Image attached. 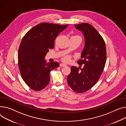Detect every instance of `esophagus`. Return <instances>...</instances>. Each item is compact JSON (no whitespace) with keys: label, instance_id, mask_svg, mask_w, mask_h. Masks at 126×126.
<instances>
[{"label":"esophagus","instance_id":"esophagus-1","mask_svg":"<svg viewBox=\"0 0 126 126\" xmlns=\"http://www.w3.org/2000/svg\"><path fill=\"white\" fill-rule=\"evenodd\" d=\"M66 66V65L64 64V63H61V64H60V67H64V66Z\"/></svg>","mask_w":126,"mask_h":126}]
</instances>
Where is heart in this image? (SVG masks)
I'll return each mask as SVG.
<instances>
[{
  "instance_id": "1",
  "label": "heart",
  "mask_w": 126,
  "mask_h": 126,
  "mask_svg": "<svg viewBox=\"0 0 126 126\" xmlns=\"http://www.w3.org/2000/svg\"><path fill=\"white\" fill-rule=\"evenodd\" d=\"M73 36H75V37H79V38H81L79 36V35H74ZM62 60L64 62H66V63H68V62H69L71 60V57L70 56H66L65 57H64L62 59Z\"/></svg>"
}]
</instances>
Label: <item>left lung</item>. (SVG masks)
<instances>
[{
	"label": "left lung",
	"instance_id": "1",
	"mask_svg": "<svg viewBox=\"0 0 126 126\" xmlns=\"http://www.w3.org/2000/svg\"><path fill=\"white\" fill-rule=\"evenodd\" d=\"M74 26L85 38L81 59L78 62L83 67L71 66L67 82L74 92L82 93L93 87L101 77L106 61V48L103 37L92 25L83 23Z\"/></svg>",
	"mask_w": 126,
	"mask_h": 126
}]
</instances>
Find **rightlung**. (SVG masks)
I'll use <instances>...</instances> for the list:
<instances>
[{"label": "right lung", "instance_id": "add662e5", "mask_svg": "<svg viewBox=\"0 0 126 126\" xmlns=\"http://www.w3.org/2000/svg\"><path fill=\"white\" fill-rule=\"evenodd\" d=\"M68 25L42 23L29 30L23 37L18 50V66L21 77L31 89L39 91L49 81V73L58 68L57 62L47 63L45 57L54 47L55 40Z\"/></svg>", "mask_w": 126, "mask_h": 126}]
</instances>
